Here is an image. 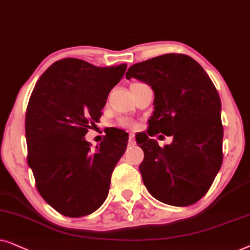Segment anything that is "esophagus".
I'll use <instances>...</instances> for the list:
<instances>
[{
  "mask_svg": "<svg viewBox=\"0 0 250 250\" xmlns=\"http://www.w3.org/2000/svg\"><path fill=\"white\" fill-rule=\"evenodd\" d=\"M136 144V141H135V136L134 134H130L129 135V141H128V145L129 146H134Z\"/></svg>",
  "mask_w": 250,
  "mask_h": 250,
  "instance_id": "34e87169",
  "label": "esophagus"
}]
</instances>
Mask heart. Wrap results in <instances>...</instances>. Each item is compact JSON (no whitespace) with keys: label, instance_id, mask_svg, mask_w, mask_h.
Returning <instances> with one entry per match:
<instances>
[{"label":"heart","instance_id":"1","mask_svg":"<svg viewBox=\"0 0 250 250\" xmlns=\"http://www.w3.org/2000/svg\"><path fill=\"white\" fill-rule=\"evenodd\" d=\"M120 125L125 128H135L136 127L135 123L130 121V120H121V121H120Z\"/></svg>","mask_w":250,"mask_h":250}]
</instances>
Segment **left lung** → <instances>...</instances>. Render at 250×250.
Instances as JSON below:
<instances>
[{
  "mask_svg": "<svg viewBox=\"0 0 250 250\" xmlns=\"http://www.w3.org/2000/svg\"><path fill=\"white\" fill-rule=\"evenodd\" d=\"M151 85L154 113L147 134L136 138L144 151L143 182L156 200L185 207L204 197L223 162L221 98L201 65L183 53L137 62L125 73ZM171 135L160 148L148 135ZM162 136V135H160Z\"/></svg>",
  "mask_w": 250,
  "mask_h": 250,
  "instance_id": "8db88e82",
  "label": "left lung"
}]
</instances>
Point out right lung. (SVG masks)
<instances>
[{"label": "right lung", "instance_id": "right-lung-1", "mask_svg": "<svg viewBox=\"0 0 250 250\" xmlns=\"http://www.w3.org/2000/svg\"><path fill=\"white\" fill-rule=\"evenodd\" d=\"M125 69V64L97 67L82 59H62L43 73L29 98L28 166L41 197L67 217H82L101 207L127 148L128 134L120 129L106 135L94 152L84 139Z\"/></svg>", "mask_w": 250, "mask_h": 250}]
</instances>
